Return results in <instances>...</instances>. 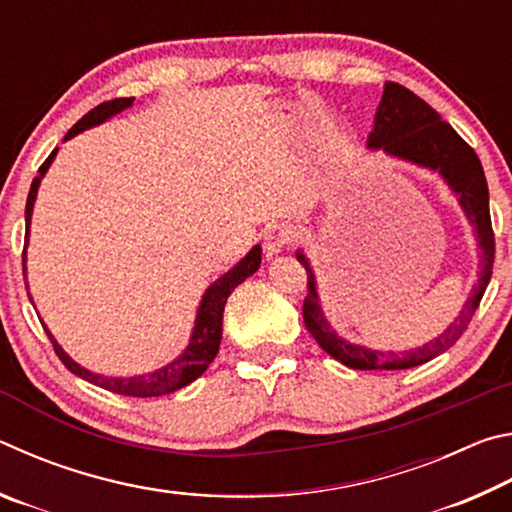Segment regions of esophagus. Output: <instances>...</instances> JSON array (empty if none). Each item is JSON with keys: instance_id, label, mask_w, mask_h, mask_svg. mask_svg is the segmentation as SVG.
<instances>
[{"instance_id": "esophagus-1", "label": "esophagus", "mask_w": 512, "mask_h": 512, "mask_svg": "<svg viewBox=\"0 0 512 512\" xmlns=\"http://www.w3.org/2000/svg\"><path fill=\"white\" fill-rule=\"evenodd\" d=\"M293 241H296V232H293V228H289V225H273L271 230L266 232L264 237V250L268 255H277L282 253L284 248H289Z\"/></svg>"}]
</instances>
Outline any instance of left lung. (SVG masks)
I'll use <instances>...</instances> for the list:
<instances>
[{
    "mask_svg": "<svg viewBox=\"0 0 512 512\" xmlns=\"http://www.w3.org/2000/svg\"><path fill=\"white\" fill-rule=\"evenodd\" d=\"M368 146L370 149H384L386 153L397 155V158L411 160L415 164H422V167L443 173L449 187L461 196V205L467 219L474 223L481 246L479 284L474 287L472 296L467 298L461 316L436 341L422 345L418 350L400 354L366 350L361 345H352L339 339L336 332L329 329L323 311H320L314 273H311L309 262L305 255L298 253V262L307 271V298L305 305H302V318H305V327L320 348L329 357H334L336 361L354 370H404L427 363L433 357H438L440 352L452 348L463 336L467 325H470L485 287H488L492 264H495V232H492L490 221L488 183H485L479 155L474 153L472 146L447 121L440 119L438 112L427 101H422L418 94L406 90L400 83H384V94H381L375 117V131L368 137Z\"/></svg>",
    "mask_w": 512,
    "mask_h": 512,
    "instance_id": "obj_1",
    "label": "left lung"
}]
</instances>
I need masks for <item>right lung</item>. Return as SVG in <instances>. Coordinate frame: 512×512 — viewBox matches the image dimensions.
<instances>
[{"mask_svg":"<svg viewBox=\"0 0 512 512\" xmlns=\"http://www.w3.org/2000/svg\"><path fill=\"white\" fill-rule=\"evenodd\" d=\"M133 101L135 99H112V101L99 103L97 108H92L88 115H83L72 128H69L65 140L74 137L76 133L85 131V128L101 124V121H106L108 117L117 115V112H121L124 108L133 106ZM56 151L58 149L51 151L49 158L40 164L38 176L33 178V183H31L29 198H27V210H24V216H27V237H24V241H29V221H31V212H33V201H36V194H38V185H40L42 176H45V171L49 169L51 160H54ZM24 262H27V257H24V253H22V273H24V277H27V266H24ZM259 264H262V248L255 246L235 268H232V271L219 277V280H216L212 287L205 291L201 309H198V316H196L192 341H189L187 350L183 352V357H178L176 361H171L169 366H164L160 370L149 372V375L128 377V379L94 375V372L81 368L79 363L67 357L63 348H60V345L54 341V336L49 334L47 327H45V332L49 336L51 345H54V352L58 354V359L63 361V366L69 372H74L76 377L92 381V384L106 388V391H110V393L128 395V397H158L164 393H173V391H178V388L192 384L196 377H201L207 370V366L214 361L216 352H219V343H221L225 300H228L230 293L235 291V287H239L246 277H250L257 271ZM27 293H29V287H27Z\"/></svg>","mask_w":512,"mask_h":512,"instance_id":"add662e5","label":"right lung"}]
</instances>
